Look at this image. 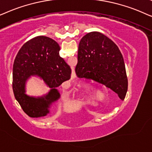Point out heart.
Returning a JSON list of instances; mask_svg holds the SVG:
<instances>
[{"instance_id": "heart-1", "label": "heart", "mask_w": 152, "mask_h": 152, "mask_svg": "<svg viewBox=\"0 0 152 152\" xmlns=\"http://www.w3.org/2000/svg\"><path fill=\"white\" fill-rule=\"evenodd\" d=\"M98 90V88H96V86H93L92 88H86L83 89V99H90V96L91 94H92V92L94 91H97Z\"/></svg>"}]
</instances>
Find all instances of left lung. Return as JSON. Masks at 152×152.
I'll return each instance as SVG.
<instances>
[{
    "instance_id": "obj_1",
    "label": "left lung",
    "mask_w": 152,
    "mask_h": 152,
    "mask_svg": "<svg viewBox=\"0 0 152 152\" xmlns=\"http://www.w3.org/2000/svg\"><path fill=\"white\" fill-rule=\"evenodd\" d=\"M77 77L104 85L124 100L128 90L124 58L117 46L99 32H89L78 46Z\"/></svg>"
}]
</instances>
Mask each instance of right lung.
<instances>
[{
  "label": "right lung",
  "mask_w": 152,
  "mask_h": 152,
  "mask_svg": "<svg viewBox=\"0 0 152 152\" xmlns=\"http://www.w3.org/2000/svg\"><path fill=\"white\" fill-rule=\"evenodd\" d=\"M60 50L55 40L38 36L24 44L16 56L12 72L14 94L23 110L30 117L47 115L51 103L60 98L57 88L70 79L72 69L60 56ZM35 75L42 78L52 89L46 96L35 98L25 94L26 80Z\"/></svg>",
  "instance_id": "right-lung-1"
}]
</instances>
